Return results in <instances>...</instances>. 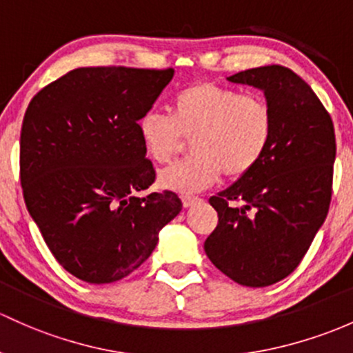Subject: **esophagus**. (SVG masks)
Segmentation results:
<instances>
[{
	"label": "esophagus",
	"mask_w": 353,
	"mask_h": 353,
	"mask_svg": "<svg viewBox=\"0 0 353 353\" xmlns=\"http://www.w3.org/2000/svg\"><path fill=\"white\" fill-rule=\"evenodd\" d=\"M200 199L195 195H181V203H183V207H192L195 205V203H199Z\"/></svg>",
	"instance_id": "34e87169"
}]
</instances>
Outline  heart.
I'll use <instances>...</instances> for the list:
<instances>
[{"instance_id":"1","label":"heart","mask_w":353,"mask_h":353,"mask_svg":"<svg viewBox=\"0 0 353 353\" xmlns=\"http://www.w3.org/2000/svg\"><path fill=\"white\" fill-rule=\"evenodd\" d=\"M138 136L146 157L166 165L190 139L193 157L160 175L163 187L196 192L222 175L230 180L251 173L274 134V112L261 94L214 82L183 87L170 102V116L150 111L139 117Z\"/></svg>"}]
</instances>
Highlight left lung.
Wrapping results in <instances>:
<instances>
[{
    "label": "left lung",
    "mask_w": 353,
    "mask_h": 353,
    "mask_svg": "<svg viewBox=\"0 0 353 353\" xmlns=\"http://www.w3.org/2000/svg\"><path fill=\"white\" fill-rule=\"evenodd\" d=\"M227 81L264 90L274 134L251 173L210 196L219 223L203 249L232 281L264 288L299 266L327 219L335 130L312 87L286 67H257Z\"/></svg>",
    "instance_id": "left-lung-1"
}]
</instances>
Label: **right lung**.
<instances>
[{
    "label": "right lung",
    "instance_id": "right-lung-1",
    "mask_svg": "<svg viewBox=\"0 0 353 353\" xmlns=\"http://www.w3.org/2000/svg\"><path fill=\"white\" fill-rule=\"evenodd\" d=\"M173 72L82 67L28 104L20 138L26 208L60 266L82 281L126 278L180 214L175 192L134 196L157 178L136 124Z\"/></svg>",
    "mask_w": 353,
    "mask_h": 353
}]
</instances>
